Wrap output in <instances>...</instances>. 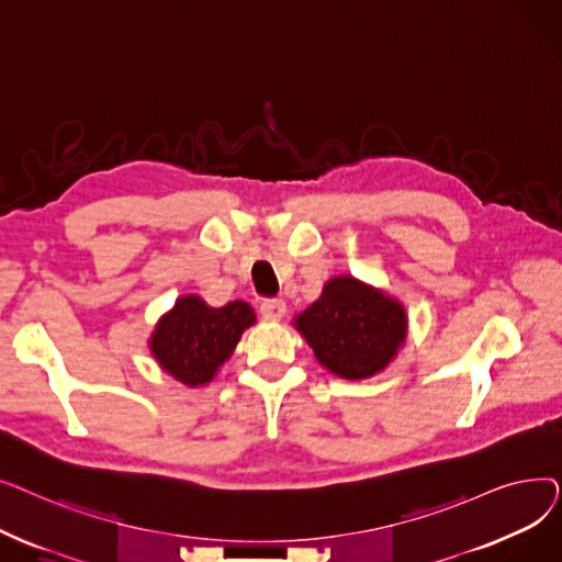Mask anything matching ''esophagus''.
Segmentation results:
<instances>
[{
  "label": "esophagus",
  "instance_id": "1",
  "mask_svg": "<svg viewBox=\"0 0 562 562\" xmlns=\"http://www.w3.org/2000/svg\"><path fill=\"white\" fill-rule=\"evenodd\" d=\"M259 314H261L266 321H280V318L286 314V305H284V301H280V299H266V301H261V305H259Z\"/></svg>",
  "mask_w": 562,
  "mask_h": 562
}]
</instances>
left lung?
<instances>
[{
    "instance_id": "1",
    "label": "left lung",
    "mask_w": 562,
    "mask_h": 562,
    "mask_svg": "<svg viewBox=\"0 0 562 562\" xmlns=\"http://www.w3.org/2000/svg\"><path fill=\"white\" fill-rule=\"evenodd\" d=\"M405 312L356 278H335L296 316V328L328 371L362 380L385 369L405 339Z\"/></svg>"
}]
</instances>
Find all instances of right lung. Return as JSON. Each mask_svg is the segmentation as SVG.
I'll return each instance as SVG.
<instances>
[{"label": "right lung", "instance_id": "1", "mask_svg": "<svg viewBox=\"0 0 562 562\" xmlns=\"http://www.w3.org/2000/svg\"><path fill=\"white\" fill-rule=\"evenodd\" d=\"M252 323L248 303L234 301L214 310L198 296H184L159 321L150 339L153 356L166 373L198 387L216 375Z\"/></svg>", "mask_w": 562, "mask_h": 562}]
</instances>
